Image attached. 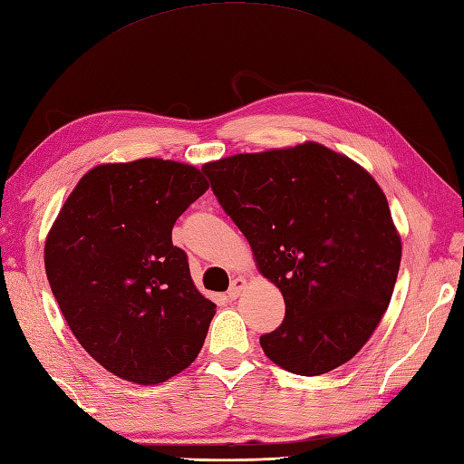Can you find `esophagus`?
Masks as SVG:
<instances>
[{"label": "esophagus", "mask_w": 464, "mask_h": 464, "mask_svg": "<svg viewBox=\"0 0 464 464\" xmlns=\"http://www.w3.org/2000/svg\"><path fill=\"white\" fill-rule=\"evenodd\" d=\"M244 287H246V280H244V277H234V280H232V284H230V290H228V297H230V300H236V297H238L240 295V292L244 290Z\"/></svg>", "instance_id": "34e87169"}]
</instances>
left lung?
I'll return each instance as SVG.
<instances>
[{
  "label": "left lung",
  "mask_w": 464,
  "mask_h": 464,
  "mask_svg": "<svg viewBox=\"0 0 464 464\" xmlns=\"http://www.w3.org/2000/svg\"><path fill=\"white\" fill-rule=\"evenodd\" d=\"M202 172L284 295L285 317L260 337L264 353L307 377L347 363L383 317L401 264L375 179L319 142L234 154Z\"/></svg>",
  "instance_id": "left-lung-1"
}]
</instances>
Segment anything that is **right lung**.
<instances>
[{
  "label": "right lung",
  "mask_w": 464,
  "mask_h": 464,
  "mask_svg": "<svg viewBox=\"0 0 464 464\" xmlns=\"http://www.w3.org/2000/svg\"><path fill=\"white\" fill-rule=\"evenodd\" d=\"M206 190L190 164H99L51 226V292L77 342L121 379L157 385L200 353L216 305L194 285L172 226Z\"/></svg>",
  "instance_id": "1"
}]
</instances>
